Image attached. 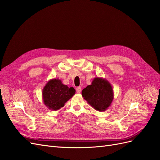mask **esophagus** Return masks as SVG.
Returning <instances> with one entry per match:
<instances>
[{"mask_svg": "<svg viewBox=\"0 0 160 160\" xmlns=\"http://www.w3.org/2000/svg\"><path fill=\"white\" fill-rule=\"evenodd\" d=\"M76 90L77 93H80V92H81V91H82V88H81L80 87H78L76 88Z\"/></svg>", "mask_w": 160, "mask_h": 160, "instance_id": "esophagus-1", "label": "esophagus"}]
</instances>
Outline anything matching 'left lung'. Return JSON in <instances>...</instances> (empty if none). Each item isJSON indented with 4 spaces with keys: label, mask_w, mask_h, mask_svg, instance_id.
I'll return each instance as SVG.
<instances>
[{
    "label": "left lung",
    "mask_w": 160,
    "mask_h": 160,
    "mask_svg": "<svg viewBox=\"0 0 160 160\" xmlns=\"http://www.w3.org/2000/svg\"><path fill=\"white\" fill-rule=\"evenodd\" d=\"M113 91L111 84L105 78L96 77L91 85L82 91V95L87 103L97 111L104 112L112 104Z\"/></svg>",
    "instance_id": "obj_1"
}]
</instances>
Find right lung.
I'll return each instance as SVG.
<instances>
[{
  "instance_id": "right-lung-1",
  "label": "right lung",
  "mask_w": 160,
  "mask_h": 160,
  "mask_svg": "<svg viewBox=\"0 0 160 160\" xmlns=\"http://www.w3.org/2000/svg\"><path fill=\"white\" fill-rule=\"evenodd\" d=\"M75 92L76 90L73 87L69 88L61 80L53 78L48 80L42 89V100L48 109L57 111L63 108Z\"/></svg>"
}]
</instances>
